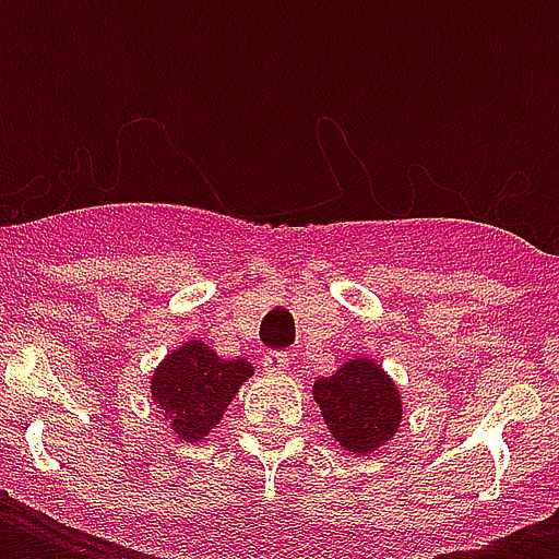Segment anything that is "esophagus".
<instances>
[{
	"instance_id": "34e87169",
	"label": "esophagus",
	"mask_w": 559,
	"mask_h": 559,
	"mask_svg": "<svg viewBox=\"0 0 559 559\" xmlns=\"http://www.w3.org/2000/svg\"><path fill=\"white\" fill-rule=\"evenodd\" d=\"M261 366L266 368V371H287L289 368V354H284V350H270V354H263Z\"/></svg>"
}]
</instances>
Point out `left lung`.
Listing matches in <instances>:
<instances>
[{
  "mask_svg": "<svg viewBox=\"0 0 559 559\" xmlns=\"http://www.w3.org/2000/svg\"><path fill=\"white\" fill-rule=\"evenodd\" d=\"M313 400L333 441L350 455H368L394 438L403 420L400 389L377 359L354 357L313 382Z\"/></svg>",
  "mask_w": 559,
  "mask_h": 559,
  "instance_id": "obj_1",
  "label": "left lung"
}]
</instances>
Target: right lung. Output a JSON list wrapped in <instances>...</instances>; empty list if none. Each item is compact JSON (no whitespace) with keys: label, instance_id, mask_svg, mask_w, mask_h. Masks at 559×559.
Returning a JSON list of instances; mask_svg holds the SVG:
<instances>
[{"label":"right lung","instance_id":"add662e5","mask_svg":"<svg viewBox=\"0 0 559 559\" xmlns=\"http://www.w3.org/2000/svg\"><path fill=\"white\" fill-rule=\"evenodd\" d=\"M252 373V362L217 357V350L193 336L156 366L151 397L179 441L200 443Z\"/></svg>","mask_w":559,"mask_h":559}]
</instances>
